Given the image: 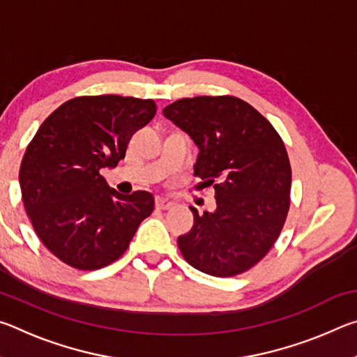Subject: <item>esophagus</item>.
<instances>
[{
	"mask_svg": "<svg viewBox=\"0 0 357 357\" xmlns=\"http://www.w3.org/2000/svg\"><path fill=\"white\" fill-rule=\"evenodd\" d=\"M173 204L174 203L168 200V198H160V197L155 198V208L157 209H170V208H173Z\"/></svg>",
	"mask_w": 357,
	"mask_h": 357,
	"instance_id": "1",
	"label": "esophagus"
}]
</instances>
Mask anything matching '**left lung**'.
I'll use <instances>...</instances> for the list:
<instances>
[{"mask_svg": "<svg viewBox=\"0 0 357 357\" xmlns=\"http://www.w3.org/2000/svg\"><path fill=\"white\" fill-rule=\"evenodd\" d=\"M164 116L200 149L195 176L215 190L214 213H193L178 238L185 261L204 274L233 277L261 261L289 209L291 167L280 135L250 104L233 96L173 102Z\"/></svg>", "mask_w": 357, "mask_h": 357, "instance_id": "8db88e82", "label": "left lung"}]
</instances>
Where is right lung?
I'll use <instances>...</instances> for the list:
<instances>
[{
  "label": "right lung",
  "instance_id": "right-lung-1",
  "mask_svg": "<svg viewBox=\"0 0 357 357\" xmlns=\"http://www.w3.org/2000/svg\"><path fill=\"white\" fill-rule=\"evenodd\" d=\"M155 110L153 99L82 96L59 105L28 144L22 200L42 244L63 263L82 271L113 263L153 213L149 192L118 193L100 170L124 159Z\"/></svg>",
  "mask_w": 357,
  "mask_h": 357
}]
</instances>
